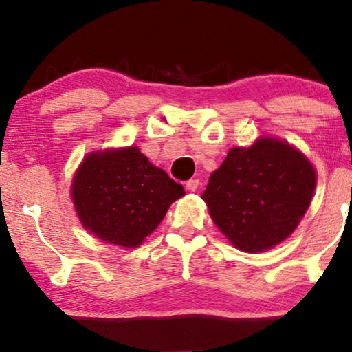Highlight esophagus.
Returning a JSON list of instances; mask_svg holds the SVG:
<instances>
[{
  "mask_svg": "<svg viewBox=\"0 0 352 352\" xmlns=\"http://www.w3.org/2000/svg\"><path fill=\"white\" fill-rule=\"evenodd\" d=\"M198 186H199V180L198 179H191V180H188L185 184V188L188 190V191H197Z\"/></svg>",
  "mask_w": 352,
  "mask_h": 352,
  "instance_id": "obj_1",
  "label": "esophagus"
}]
</instances>
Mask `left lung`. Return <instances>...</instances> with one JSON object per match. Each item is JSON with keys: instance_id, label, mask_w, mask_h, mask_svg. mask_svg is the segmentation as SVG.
Here are the masks:
<instances>
[{"instance_id": "left-lung-1", "label": "left lung", "mask_w": 352, "mask_h": 352, "mask_svg": "<svg viewBox=\"0 0 352 352\" xmlns=\"http://www.w3.org/2000/svg\"><path fill=\"white\" fill-rule=\"evenodd\" d=\"M315 170L284 141L261 138L229 151L203 193L214 224L243 252H263L289 237L315 190Z\"/></svg>"}]
</instances>
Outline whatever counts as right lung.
I'll return each instance as SVG.
<instances>
[{"label": "right lung", "mask_w": 352, "mask_h": 352, "mask_svg": "<svg viewBox=\"0 0 352 352\" xmlns=\"http://www.w3.org/2000/svg\"><path fill=\"white\" fill-rule=\"evenodd\" d=\"M185 190L138 148L94 153L73 182V201L82 226L107 243L141 245Z\"/></svg>", "instance_id": "1"}]
</instances>
